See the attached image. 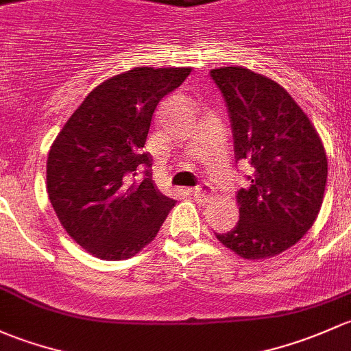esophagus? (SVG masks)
Returning <instances> with one entry per match:
<instances>
[{
	"label": "esophagus",
	"mask_w": 351,
	"mask_h": 351,
	"mask_svg": "<svg viewBox=\"0 0 351 351\" xmlns=\"http://www.w3.org/2000/svg\"><path fill=\"white\" fill-rule=\"evenodd\" d=\"M193 196L196 197L197 201H202V202L211 201L213 199L211 186H209V184H201V186H197L196 189L193 191Z\"/></svg>",
	"instance_id": "obj_1"
}]
</instances>
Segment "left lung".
Listing matches in <instances>:
<instances>
[{
    "label": "left lung",
    "instance_id": "1",
    "mask_svg": "<svg viewBox=\"0 0 351 351\" xmlns=\"http://www.w3.org/2000/svg\"><path fill=\"white\" fill-rule=\"evenodd\" d=\"M228 108L234 158L250 162L248 187L237 194L240 221L216 238L248 260L269 258L298 243L316 221L328 158L323 142L291 95L245 67L211 71Z\"/></svg>",
    "mask_w": 351,
    "mask_h": 351
}]
</instances>
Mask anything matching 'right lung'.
<instances>
[{
  "label": "right lung",
  "instance_id": "obj_1",
  "mask_svg": "<svg viewBox=\"0 0 351 351\" xmlns=\"http://www.w3.org/2000/svg\"><path fill=\"white\" fill-rule=\"evenodd\" d=\"M189 74L191 67H135L106 79L50 147L47 193L53 211L69 237L97 258L138 254L176 204L155 187L152 157L142 149L157 104Z\"/></svg>",
  "mask_w": 351,
  "mask_h": 351
}]
</instances>
